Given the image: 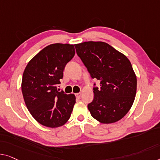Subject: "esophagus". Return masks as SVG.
I'll list each match as a JSON object with an SVG mask.
<instances>
[{"mask_svg":"<svg viewBox=\"0 0 160 160\" xmlns=\"http://www.w3.org/2000/svg\"><path fill=\"white\" fill-rule=\"evenodd\" d=\"M75 96L77 98H80L81 97V93L80 92H78V93H75Z\"/></svg>","mask_w":160,"mask_h":160,"instance_id":"1","label":"esophagus"}]
</instances>
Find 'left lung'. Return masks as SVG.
<instances>
[{
  "label": "left lung",
  "mask_w": 160,
  "mask_h": 160,
  "mask_svg": "<svg viewBox=\"0 0 160 160\" xmlns=\"http://www.w3.org/2000/svg\"><path fill=\"white\" fill-rule=\"evenodd\" d=\"M75 47L90 77L100 81V88L94 83V98L88 105L91 116L103 123L119 121L130 110L137 92L130 61L103 42H85Z\"/></svg>",
  "instance_id": "1"
}]
</instances>
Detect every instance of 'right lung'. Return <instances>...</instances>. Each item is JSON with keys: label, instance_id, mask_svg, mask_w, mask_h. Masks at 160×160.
<instances>
[{"label": "right lung", "instance_id": "1", "mask_svg": "<svg viewBox=\"0 0 160 160\" xmlns=\"http://www.w3.org/2000/svg\"><path fill=\"white\" fill-rule=\"evenodd\" d=\"M75 54L72 44H50L26 67L21 83L23 99L32 116L43 126L59 127L70 118L75 95L59 92L57 85Z\"/></svg>", "mask_w": 160, "mask_h": 160}]
</instances>
